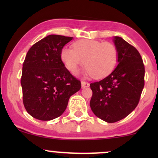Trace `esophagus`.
<instances>
[{"instance_id":"obj_1","label":"esophagus","mask_w":158,"mask_h":158,"mask_svg":"<svg viewBox=\"0 0 158 158\" xmlns=\"http://www.w3.org/2000/svg\"><path fill=\"white\" fill-rule=\"evenodd\" d=\"M81 87H82V88H87V87H89L90 86L89 83L87 82V81H85L84 80L81 81Z\"/></svg>"}]
</instances>
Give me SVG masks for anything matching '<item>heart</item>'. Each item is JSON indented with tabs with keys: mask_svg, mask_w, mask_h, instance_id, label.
Returning <instances> with one entry per match:
<instances>
[{
	"mask_svg": "<svg viewBox=\"0 0 158 158\" xmlns=\"http://www.w3.org/2000/svg\"><path fill=\"white\" fill-rule=\"evenodd\" d=\"M61 59L71 73H77L84 61L86 73L101 79L113 71L118 60V50L108 41L81 39L73 43V49L63 48Z\"/></svg>",
	"mask_w": 158,
	"mask_h": 158,
	"instance_id": "1",
	"label": "heart"
}]
</instances>
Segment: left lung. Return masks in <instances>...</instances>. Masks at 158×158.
<instances>
[{"instance_id": "obj_1", "label": "left lung", "mask_w": 158, "mask_h": 158, "mask_svg": "<svg viewBox=\"0 0 158 158\" xmlns=\"http://www.w3.org/2000/svg\"><path fill=\"white\" fill-rule=\"evenodd\" d=\"M118 64L102 80L91 83L92 111L107 123H115L135 109L144 87L145 67L140 54L122 38L115 36Z\"/></svg>"}]
</instances>
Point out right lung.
Returning <instances> with one entry per match:
<instances>
[{"mask_svg": "<svg viewBox=\"0 0 158 158\" xmlns=\"http://www.w3.org/2000/svg\"><path fill=\"white\" fill-rule=\"evenodd\" d=\"M72 37L50 35L36 42L23 63L21 84L25 109L34 118L51 120L64 113L81 81L64 67L61 51Z\"/></svg>", "mask_w": 158, "mask_h": 158, "instance_id": "1", "label": "right lung"}]
</instances>
